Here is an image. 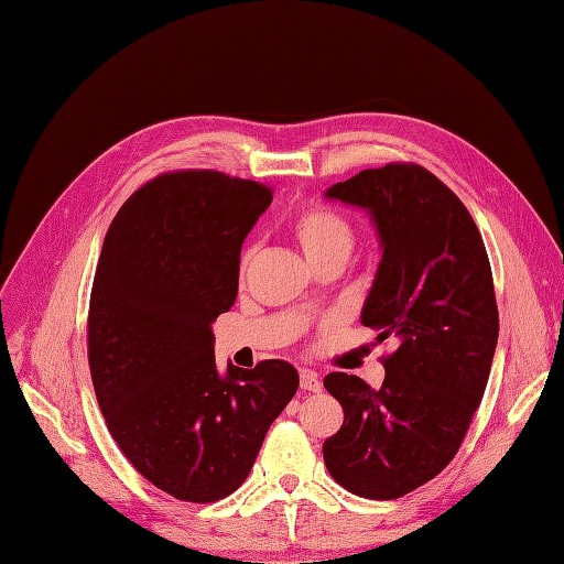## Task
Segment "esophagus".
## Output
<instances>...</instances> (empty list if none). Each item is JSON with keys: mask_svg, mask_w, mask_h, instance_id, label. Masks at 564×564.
<instances>
[{"mask_svg": "<svg viewBox=\"0 0 564 564\" xmlns=\"http://www.w3.org/2000/svg\"><path fill=\"white\" fill-rule=\"evenodd\" d=\"M300 384L304 391H321L323 389V382L321 378H317V373L308 371V369H302L300 371Z\"/></svg>", "mask_w": 564, "mask_h": 564, "instance_id": "esophagus-1", "label": "esophagus"}]
</instances>
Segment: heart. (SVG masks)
Here are the masks:
<instances>
[{"label": "heart", "mask_w": 564, "mask_h": 564, "mask_svg": "<svg viewBox=\"0 0 564 564\" xmlns=\"http://www.w3.org/2000/svg\"><path fill=\"white\" fill-rule=\"evenodd\" d=\"M290 232L311 264L327 258H348L355 243L352 226L346 218L321 205L302 209L290 224Z\"/></svg>", "instance_id": "1"}]
</instances>
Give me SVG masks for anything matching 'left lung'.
<instances>
[{"label":"left lung","mask_w":564,"mask_h":564,"mask_svg":"<svg viewBox=\"0 0 564 564\" xmlns=\"http://www.w3.org/2000/svg\"><path fill=\"white\" fill-rule=\"evenodd\" d=\"M325 198L371 216L382 258L361 325L399 340L380 389L325 378L343 405L325 465L355 496L401 498L447 468L481 403L498 346L491 264L468 209L422 165L361 170Z\"/></svg>","instance_id":"obj_1"}]
</instances>
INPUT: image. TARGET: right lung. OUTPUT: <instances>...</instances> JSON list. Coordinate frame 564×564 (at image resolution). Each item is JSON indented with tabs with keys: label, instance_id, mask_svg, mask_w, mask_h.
<instances>
[{
	"label": "right lung",
	"instance_id": "add662e5",
	"mask_svg": "<svg viewBox=\"0 0 564 564\" xmlns=\"http://www.w3.org/2000/svg\"><path fill=\"white\" fill-rule=\"evenodd\" d=\"M269 203L258 182L182 170L140 186L104 239L87 321L96 401L133 468L177 500L237 491L300 387L283 359H214L212 323L235 304L241 243Z\"/></svg>",
	"mask_w": 564,
	"mask_h": 564
}]
</instances>
